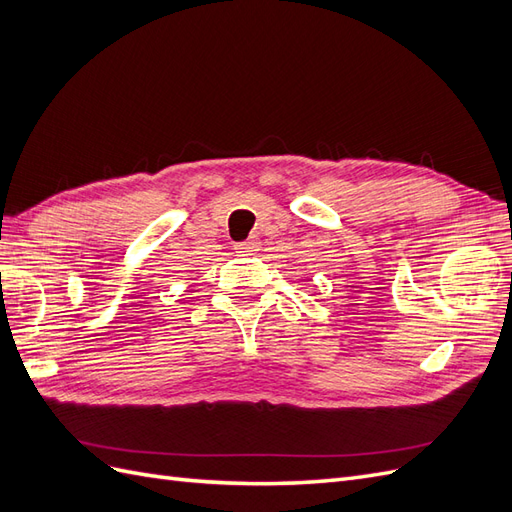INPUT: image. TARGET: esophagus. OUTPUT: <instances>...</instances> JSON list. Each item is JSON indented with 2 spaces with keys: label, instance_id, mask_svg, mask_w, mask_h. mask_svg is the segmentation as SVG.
Wrapping results in <instances>:
<instances>
[{
  "label": "esophagus",
  "instance_id": "1",
  "mask_svg": "<svg viewBox=\"0 0 512 512\" xmlns=\"http://www.w3.org/2000/svg\"><path fill=\"white\" fill-rule=\"evenodd\" d=\"M239 252H256L258 250V239H247V241H241V243H237L235 245Z\"/></svg>",
  "mask_w": 512,
  "mask_h": 512
}]
</instances>
